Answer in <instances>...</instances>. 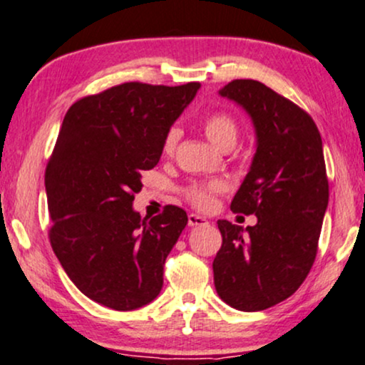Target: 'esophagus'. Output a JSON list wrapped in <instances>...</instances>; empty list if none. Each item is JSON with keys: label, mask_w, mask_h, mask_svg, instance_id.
I'll list each match as a JSON object with an SVG mask.
<instances>
[{"label": "esophagus", "mask_w": 365, "mask_h": 365, "mask_svg": "<svg viewBox=\"0 0 365 365\" xmlns=\"http://www.w3.org/2000/svg\"><path fill=\"white\" fill-rule=\"evenodd\" d=\"M187 224H190V227H200V225L208 224V222L205 217L196 215V213H191V215H187Z\"/></svg>", "instance_id": "1"}]
</instances>
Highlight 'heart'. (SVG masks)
<instances>
[{
	"label": "heart",
	"mask_w": 365,
	"mask_h": 365,
	"mask_svg": "<svg viewBox=\"0 0 365 365\" xmlns=\"http://www.w3.org/2000/svg\"><path fill=\"white\" fill-rule=\"evenodd\" d=\"M205 135L207 138L220 150H230L235 145L237 140L239 128L235 119L227 113H213L210 114L203 123ZM181 130L178 126H173L169 131L165 133L164 138V152L170 153L174 152V148L178 147L179 140H181ZM224 191V184L222 182H208V184H191L190 187H186L184 196H186L190 203L195 205L196 208L208 210L213 207V200L215 195Z\"/></svg>",
	"instance_id": "1"
}]
</instances>
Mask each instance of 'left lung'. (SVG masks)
<instances>
[{"mask_svg": "<svg viewBox=\"0 0 365 365\" xmlns=\"http://www.w3.org/2000/svg\"><path fill=\"white\" fill-rule=\"evenodd\" d=\"M220 96L251 115L258 138L232 212L256 215L252 227L218 220L213 259L217 294L239 311L285 301L309 275L318 252L329 186L323 141L306 110L256 80H232Z\"/></svg>", "mask_w": 365, "mask_h": 365, "instance_id": "8db88e82", "label": "left lung"}]
</instances>
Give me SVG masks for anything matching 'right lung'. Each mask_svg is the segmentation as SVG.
Returning a JSON list of instances; mask_svg holds the SVG:
<instances>
[{
	"label": "right lung",
	"instance_id": "add662e5",
	"mask_svg": "<svg viewBox=\"0 0 365 365\" xmlns=\"http://www.w3.org/2000/svg\"><path fill=\"white\" fill-rule=\"evenodd\" d=\"M200 87L128 81L80 98L64 115L46 167L49 241L73 284L102 306L133 311L160 294L187 215L167 205L141 218L133 200Z\"/></svg>",
	"mask_w": 365,
	"mask_h": 365
}]
</instances>
